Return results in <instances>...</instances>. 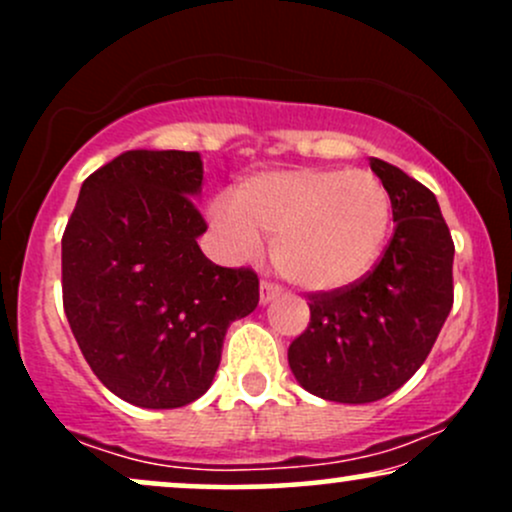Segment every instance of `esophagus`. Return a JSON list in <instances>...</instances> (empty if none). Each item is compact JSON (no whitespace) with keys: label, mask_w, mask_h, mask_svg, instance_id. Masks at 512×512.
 <instances>
[{"label":"esophagus","mask_w":512,"mask_h":512,"mask_svg":"<svg viewBox=\"0 0 512 512\" xmlns=\"http://www.w3.org/2000/svg\"><path fill=\"white\" fill-rule=\"evenodd\" d=\"M281 293V289L276 284H272V281H262L260 284V303L262 305H267V303H272L276 296H279Z\"/></svg>","instance_id":"esophagus-1"}]
</instances>
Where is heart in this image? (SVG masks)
<instances>
[{
  "instance_id": "obj_1",
  "label": "heart",
  "mask_w": 512,
  "mask_h": 512,
  "mask_svg": "<svg viewBox=\"0 0 512 512\" xmlns=\"http://www.w3.org/2000/svg\"><path fill=\"white\" fill-rule=\"evenodd\" d=\"M211 223L238 252L260 233L274 238L281 276L310 291H334L366 276L392 221L385 185L368 170L286 168L257 173L209 207Z\"/></svg>"
}]
</instances>
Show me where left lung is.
I'll use <instances>...</instances> for the list:
<instances>
[{
  "mask_svg": "<svg viewBox=\"0 0 512 512\" xmlns=\"http://www.w3.org/2000/svg\"><path fill=\"white\" fill-rule=\"evenodd\" d=\"M397 223L380 262L356 284L308 296L310 325L289 346V366L310 395L378 402L399 390L436 344L452 308L450 228L419 180L380 158Z\"/></svg>",
  "mask_w": 512,
  "mask_h": 512,
  "instance_id": "1",
  "label": "left lung"
}]
</instances>
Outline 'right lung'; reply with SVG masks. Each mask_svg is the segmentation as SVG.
Here are the masks:
<instances>
[{
  "label": "right lung",
  "instance_id": "add662e5",
  "mask_svg": "<svg viewBox=\"0 0 512 512\" xmlns=\"http://www.w3.org/2000/svg\"><path fill=\"white\" fill-rule=\"evenodd\" d=\"M197 151H125L81 185L62 236V303L76 344L113 395L175 409L211 387L223 337L260 301L248 267H219Z\"/></svg>",
  "mask_w": 512,
  "mask_h": 512
}]
</instances>
